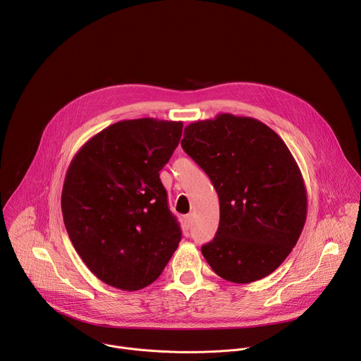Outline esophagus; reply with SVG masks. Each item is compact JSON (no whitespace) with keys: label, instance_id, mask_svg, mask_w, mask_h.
Returning <instances> with one entry per match:
<instances>
[{"label":"esophagus","instance_id":"esophagus-1","mask_svg":"<svg viewBox=\"0 0 361 361\" xmlns=\"http://www.w3.org/2000/svg\"><path fill=\"white\" fill-rule=\"evenodd\" d=\"M191 224H192V214H187V216L184 217V226H185V228L188 230V228L191 227Z\"/></svg>","mask_w":361,"mask_h":361}]
</instances>
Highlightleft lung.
Segmentation results:
<instances>
[{
    "mask_svg": "<svg viewBox=\"0 0 361 361\" xmlns=\"http://www.w3.org/2000/svg\"><path fill=\"white\" fill-rule=\"evenodd\" d=\"M181 145L220 200L216 237L201 247L221 279L248 284L270 276L295 245L307 190L293 154L264 123L228 113L184 128Z\"/></svg>",
    "mask_w": 361,
    "mask_h": 361,
    "instance_id": "obj_1",
    "label": "left lung"
}]
</instances>
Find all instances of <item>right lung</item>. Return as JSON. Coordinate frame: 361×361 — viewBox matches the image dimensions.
<instances>
[{"label": "right lung", "instance_id": "1", "mask_svg": "<svg viewBox=\"0 0 361 361\" xmlns=\"http://www.w3.org/2000/svg\"><path fill=\"white\" fill-rule=\"evenodd\" d=\"M183 133L181 121L123 120L91 137L71 160L61 210L68 237L90 271L135 291L156 281L178 247L160 170Z\"/></svg>", "mask_w": 361, "mask_h": 361}]
</instances>
